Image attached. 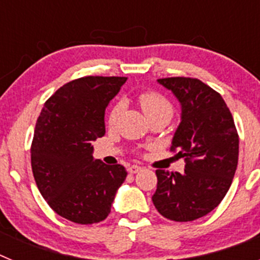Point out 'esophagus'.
Returning <instances> with one entry per match:
<instances>
[{"label":"esophagus","mask_w":260,"mask_h":260,"mask_svg":"<svg viewBox=\"0 0 260 260\" xmlns=\"http://www.w3.org/2000/svg\"><path fill=\"white\" fill-rule=\"evenodd\" d=\"M141 171H142V168L138 167V165H130V167L127 168V172H128V173H132V174H135V173H138V172H141Z\"/></svg>","instance_id":"obj_1"}]
</instances>
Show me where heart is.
<instances>
[{
    "mask_svg": "<svg viewBox=\"0 0 260 260\" xmlns=\"http://www.w3.org/2000/svg\"><path fill=\"white\" fill-rule=\"evenodd\" d=\"M139 104H141L142 109H143V112L146 113V116L148 118H151L153 116H157V114H169V116H172V112H173L171 103L168 102L164 96L158 95L156 92H151V91L139 95ZM122 109V102H117L112 107L109 114H108V123L110 126L116 125L117 119H118Z\"/></svg>",
    "mask_w": 260,
    "mask_h": 260,
    "instance_id": "heart-1",
    "label": "heart"
}]
</instances>
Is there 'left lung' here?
Segmentation results:
<instances>
[{
    "mask_svg": "<svg viewBox=\"0 0 260 260\" xmlns=\"http://www.w3.org/2000/svg\"><path fill=\"white\" fill-rule=\"evenodd\" d=\"M157 82L181 104L171 150H178L186 165L182 174L156 171L152 202L167 219L192 221L215 210L231 187L238 164L237 128L221 95L202 80L176 77Z\"/></svg>",
    "mask_w": 260,
    "mask_h": 260,
    "instance_id": "8db88e82",
    "label": "left lung"
}]
</instances>
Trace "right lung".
Instances as JSON below:
<instances>
[{"label":"right lung","mask_w":260,"mask_h":260,"mask_svg":"<svg viewBox=\"0 0 260 260\" xmlns=\"http://www.w3.org/2000/svg\"><path fill=\"white\" fill-rule=\"evenodd\" d=\"M125 77H84L53 93L38 118L31 146V167L43 198L57 215L77 224L108 217L127 172L92 156L105 134V108Z\"/></svg>","instance_id":"obj_1"}]
</instances>
